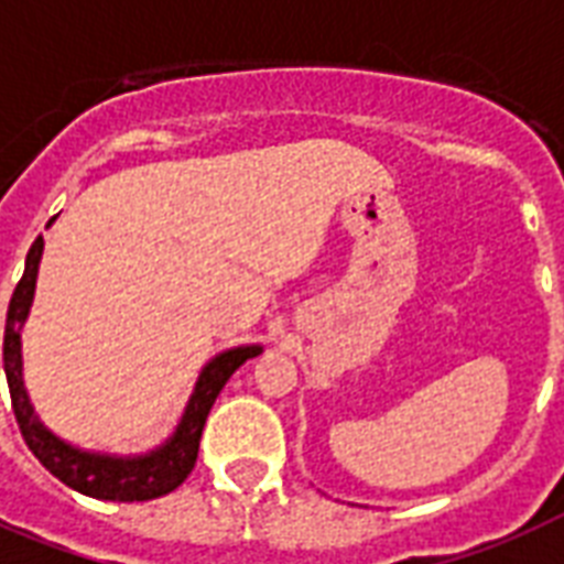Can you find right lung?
<instances>
[{
	"instance_id": "add662e5",
	"label": "right lung",
	"mask_w": 564,
	"mask_h": 564,
	"mask_svg": "<svg viewBox=\"0 0 564 564\" xmlns=\"http://www.w3.org/2000/svg\"><path fill=\"white\" fill-rule=\"evenodd\" d=\"M48 228V225H46ZM43 237L34 239L25 257V272H22L13 299L8 304V322H4V377L11 389V403L17 424L22 430L25 445L31 454L37 456L46 471H52L69 489L82 491L87 498L96 500H154L170 495L187 480L193 471L195 456H198V442H202L204 421L210 415V406L219 398L221 386L228 383V377L242 366L246 360L263 354V345H237L225 348L216 357L204 362L198 371V380L193 386L184 415L161 445L145 451V454H105V451H87L73 442H66L57 433L43 424V419L34 410V403L25 389L22 377V327L31 313V301L37 290L40 257H43Z\"/></svg>"
}]
</instances>
